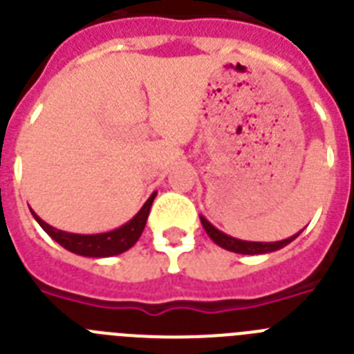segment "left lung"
Masks as SVG:
<instances>
[{"mask_svg": "<svg viewBox=\"0 0 354 354\" xmlns=\"http://www.w3.org/2000/svg\"><path fill=\"white\" fill-rule=\"evenodd\" d=\"M199 219H201V224H203V228H205V232L208 233V236H210L215 244L219 245V248H223V250H228V251H232V253H239V254L272 253V251H278V250H281V248H285L287 244H290V242L294 241V239H296L301 232H303V230H301V232L296 233V235H292V236H288V239H283V241H276V242L241 241V239H235V236H232V235H226L224 232H221V230L215 228L214 224H212L210 221L205 219L203 215H199Z\"/></svg>", "mask_w": 354, "mask_h": 354, "instance_id": "left-lung-1", "label": "left lung"}]
</instances>
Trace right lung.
<instances>
[{
    "instance_id": "right-lung-1",
    "label": "right lung",
    "mask_w": 354,
    "mask_h": 354,
    "mask_svg": "<svg viewBox=\"0 0 354 354\" xmlns=\"http://www.w3.org/2000/svg\"><path fill=\"white\" fill-rule=\"evenodd\" d=\"M155 198L156 192H153V194L149 196V199L142 205V208H140L128 223H124L122 226H119V228L103 233H88V235H85V233L62 232V230L53 228L51 224L44 223L32 208H30V212H32V215L35 217L37 223L41 224V228L44 230L55 242H58V244L62 245V248H66L67 251H71V253L88 258H109L124 253V251H128L130 248H133L135 242L139 241V236L142 235L144 226H146L147 223L149 208H151L153 199Z\"/></svg>"
}]
</instances>
